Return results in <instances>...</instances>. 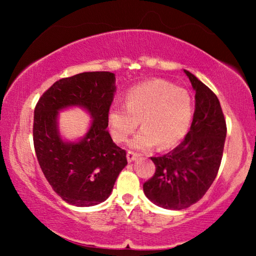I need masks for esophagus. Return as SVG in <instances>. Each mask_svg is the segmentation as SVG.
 I'll return each instance as SVG.
<instances>
[{
	"instance_id": "obj_1",
	"label": "esophagus",
	"mask_w": 256,
	"mask_h": 256,
	"mask_svg": "<svg viewBox=\"0 0 256 256\" xmlns=\"http://www.w3.org/2000/svg\"><path fill=\"white\" fill-rule=\"evenodd\" d=\"M138 154H136V152H128V154H127V160H128L129 163L134 162V160H135L136 158H138Z\"/></svg>"
}]
</instances>
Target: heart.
I'll list each match as a JSON object with an SVG mask.
<instances>
[{"instance_id": "heart-1", "label": "heart", "mask_w": 256, "mask_h": 256, "mask_svg": "<svg viewBox=\"0 0 256 256\" xmlns=\"http://www.w3.org/2000/svg\"><path fill=\"white\" fill-rule=\"evenodd\" d=\"M126 106L112 104L107 113L112 138L122 143L138 128L129 146L149 150L158 144L166 149L186 135L194 116V102L186 90L163 80H154L132 87L124 96Z\"/></svg>"}]
</instances>
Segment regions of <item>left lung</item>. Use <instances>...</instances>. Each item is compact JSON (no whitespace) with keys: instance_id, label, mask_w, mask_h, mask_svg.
Here are the masks:
<instances>
[{"instance_id":"1","label":"left lung","mask_w":256,"mask_h":256,"mask_svg":"<svg viewBox=\"0 0 256 256\" xmlns=\"http://www.w3.org/2000/svg\"><path fill=\"white\" fill-rule=\"evenodd\" d=\"M184 73L196 92L190 130L170 152L152 157L155 174L143 184L146 198L166 210L186 208L202 198L218 174L226 138L218 98L191 72Z\"/></svg>"}]
</instances>
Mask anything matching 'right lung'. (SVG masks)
<instances>
[{
  "label": "right lung",
  "instance_id": "right-lung-1",
  "mask_svg": "<svg viewBox=\"0 0 256 256\" xmlns=\"http://www.w3.org/2000/svg\"><path fill=\"white\" fill-rule=\"evenodd\" d=\"M116 92L112 72H84L56 82L38 101L34 116V152L45 178L70 205L87 208L110 197L127 166L126 152L107 130V113ZM82 108L92 120L74 142L58 129V113Z\"/></svg>",
  "mask_w": 256,
  "mask_h": 256
}]
</instances>
